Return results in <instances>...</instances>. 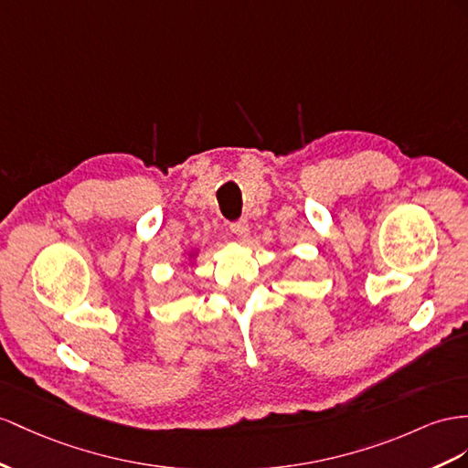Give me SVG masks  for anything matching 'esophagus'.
Returning <instances> with one entry per match:
<instances>
[{
    "mask_svg": "<svg viewBox=\"0 0 468 468\" xmlns=\"http://www.w3.org/2000/svg\"><path fill=\"white\" fill-rule=\"evenodd\" d=\"M229 229L239 237V239H245L249 235V223L247 219H239V221H233Z\"/></svg>",
    "mask_w": 468,
    "mask_h": 468,
    "instance_id": "esophagus-1",
    "label": "esophagus"
}]
</instances>
